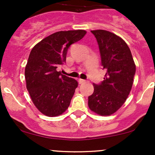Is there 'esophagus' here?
<instances>
[{
	"label": "esophagus",
	"mask_w": 155,
	"mask_h": 155,
	"mask_svg": "<svg viewBox=\"0 0 155 155\" xmlns=\"http://www.w3.org/2000/svg\"><path fill=\"white\" fill-rule=\"evenodd\" d=\"M85 82H86V81H85V79H79V84H83V83H85Z\"/></svg>",
	"instance_id": "34e87169"
}]
</instances>
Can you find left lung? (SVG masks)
<instances>
[{
    "label": "left lung",
    "instance_id": "left-lung-1",
    "mask_svg": "<svg viewBox=\"0 0 155 155\" xmlns=\"http://www.w3.org/2000/svg\"><path fill=\"white\" fill-rule=\"evenodd\" d=\"M91 32L99 46L104 79L94 84V93L88 97L90 109L101 115L116 112L127 98L136 73V65L127 43L121 37L104 30Z\"/></svg>",
    "mask_w": 155,
    "mask_h": 155
}]
</instances>
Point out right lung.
<instances>
[{"label":"right lung","mask_w":155,"mask_h":155,"mask_svg":"<svg viewBox=\"0 0 155 155\" xmlns=\"http://www.w3.org/2000/svg\"><path fill=\"white\" fill-rule=\"evenodd\" d=\"M84 30L58 31L32 48L25 70L26 85L35 107L49 117L67 110L78 82L58 68L66 62L68 48L84 37Z\"/></svg>","instance_id":"add662e5"}]
</instances>
